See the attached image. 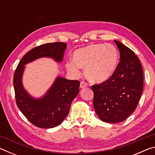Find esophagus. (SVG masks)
<instances>
[{
    "label": "esophagus",
    "mask_w": 155,
    "mask_h": 155,
    "mask_svg": "<svg viewBox=\"0 0 155 155\" xmlns=\"http://www.w3.org/2000/svg\"><path fill=\"white\" fill-rule=\"evenodd\" d=\"M88 86V84L85 82V81H81V83H80V87L81 88H85L86 87H87Z\"/></svg>",
    "instance_id": "34e87169"
}]
</instances>
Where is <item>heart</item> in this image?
I'll return each instance as SVG.
<instances>
[{
	"mask_svg": "<svg viewBox=\"0 0 155 155\" xmlns=\"http://www.w3.org/2000/svg\"><path fill=\"white\" fill-rule=\"evenodd\" d=\"M118 52L111 44H93L77 50L74 61H68L66 68L74 75L80 74L79 68L93 83H103L111 77L118 63Z\"/></svg>",
	"mask_w": 155,
	"mask_h": 155,
	"instance_id": "b5f03b06",
	"label": "heart"
}]
</instances>
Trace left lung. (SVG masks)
<instances>
[{
    "label": "left lung",
    "mask_w": 155,
    "mask_h": 155,
    "mask_svg": "<svg viewBox=\"0 0 155 155\" xmlns=\"http://www.w3.org/2000/svg\"><path fill=\"white\" fill-rule=\"evenodd\" d=\"M120 53V61L109 79L93 85L94 107L102 121H124L137 107L143 87V69L132 50L114 40Z\"/></svg>",
    "instance_id": "obj_1"
}]
</instances>
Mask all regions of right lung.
I'll use <instances>...</instances> for the list:
<instances>
[{"instance_id": "add662e5", "label": "right lung", "mask_w": 155, "mask_h": 155, "mask_svg": "<svg viewBox=\"0 0 155 155\" xmlns=\"http://www.w3.org/2000/svg\"><path fill=\"white\" fill-rule=\"evenodd\" d=\"M66 48L67 44L64 42L48 43L37 46L22 57L15 69L14 87L17 106L28 121L39 128H53L64 121L72 101L78 95L80 82L58 77L45 96L35 99L23 87L22 77L25 65L44 57L61 61Z\"/></svg>"}]
</instances>
